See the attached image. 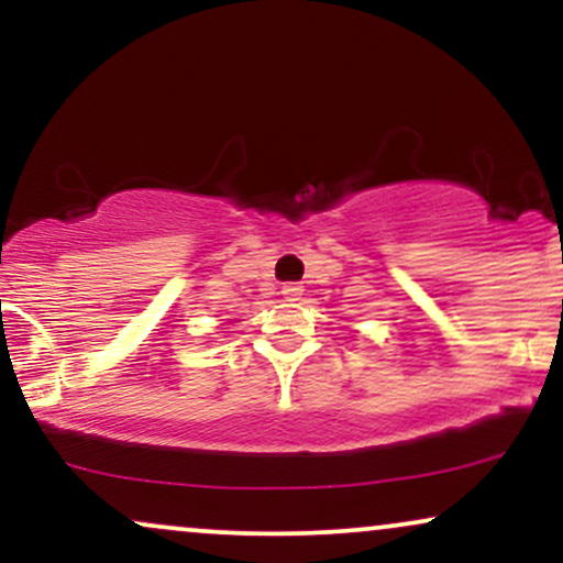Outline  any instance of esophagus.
I'll return each mask as SVG.
<instances>
[{"label": "esophagus", "instance_id": "obj_1", "mask_svg": "<svg viewBox=\"0 0 563 563\" xmlns=\"http://www.w3.org/2000/svg\"><path fill=\"white\" fill-rule=\"evenodd\" d=\"M280 294H283V299H286V301H299L301 294H303V286H299V283H286Z\"/></svg>", "mask_w": 563, "mask_h": 563}]
</instances>
